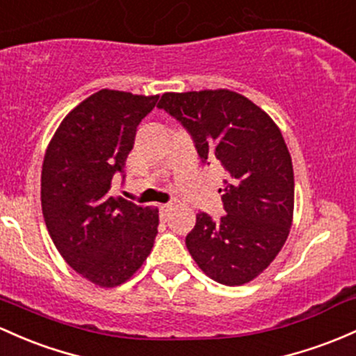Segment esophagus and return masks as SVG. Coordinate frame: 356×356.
<instances>
[{
	"label": "esophagus",
	"mask_w": 356,
	"mask_h": 356,
	"mask_svg": "<svg viewBox=\"0 0 356 356\" xmlns=\"http://www.w3.org/2000/svg\"><path fill=\"white\" fill-rule=\"evenodd\" d=\"M159 209H160V216L165 218L167 213H169V211L172 209V204H160Z\"/></svg>",
	"instance_id": "obj_1"
}]
</instances>
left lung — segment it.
I'll use <instances>...</instances> for the list:
<instances>
[{"mask_svg":"<svg viewBox=\"0 0 356 356\" xmlns=\"http://www.w3.org/2000/svg\"><path fill=\"white\" fill-rule=\"evenodd\" d=\"M157 106L189 131L202 162H220L226 172V214L220 221L197 214L186 236L191 257L216 282H250L284 247L294 214V170L279 127L228 89L165 92Z\"/></svg>","mask_w":356,"mask_h":356,"instance_id":"obj_1","label":"left lung"}]
</instances>
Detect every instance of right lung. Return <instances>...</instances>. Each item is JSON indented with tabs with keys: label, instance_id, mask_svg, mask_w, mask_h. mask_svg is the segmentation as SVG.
Masks as SVG:
<instances>
[{
	"label": "right lung",
	"instance_id": "right-lung-1",
	"mask_svg": "<svg viewBox=\"0 0 356 356\" xmlns=\"http://www.w3.org/2000/svg\"><path fill=\"white\" fill-rule=\"evenodd\" d=\"M157 99L101 89L62 120L47 147L42 211L49 235L62 259L99 287L127 282L157 236V208L108 194Z\"/></svg>",
	"mask_w": 356,
	"mask_h": 356
}]
</instances>
